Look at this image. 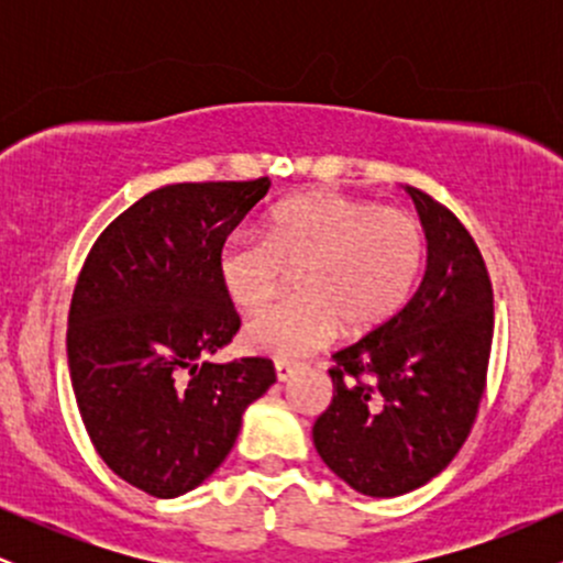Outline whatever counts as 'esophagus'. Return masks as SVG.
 I'll return each mask as SVG.
<instances>
[{"label": "esophagus", "mask_w": 563, "mask_h": 563, "mask_svg": "<svg viewBox=\"0 0 563 563\" xmlns=\"http://www.w3.org/2000/svg\"><path fill=\"white\" fill-rule=\"evenodd\" d=\"M294 373H296V365L275 363V376H277V380H280V384H286V380L294 378Z\"/></svg>", "instance_id": "esophagus-1"}]
</instances>
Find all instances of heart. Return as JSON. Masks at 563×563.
Returning a JSON list of instances; mask_svg holds the SVG:
<instances>
[{
    "instance_id": "1",
    "label": "heart",
    "mask_w": 563,
    "mask_h": 563,
    "mask_svg": "<svg viewBox=\"0 0 563 563\" xmlns=\"http://www.w3.org/2000/svg\"><path fill=\"white\" fill-rule=\"evenodd\" d=\"M426 262L421 222L365 198L312 190L277 203L260 235H232L217 254L222 294L245 314L260 312L296 275L299 299L251 320L243 346L296 360L344 331L386 325L416 290Z\"/></svg>"
}]
</instances>
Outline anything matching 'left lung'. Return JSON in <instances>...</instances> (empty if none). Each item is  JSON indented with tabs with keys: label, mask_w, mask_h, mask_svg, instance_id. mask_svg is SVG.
<instances>
[{
	"label": "left lung",
	"mask_w": 563,
	"mask_h": 563,
	"mask_svg": "<svg viewBox=\"0 0 563 563\" xmlns=\"http://www.w3.org/2000/svg\"><path fill=\"white\" fill-rule=\"evenodd\" d=\"M426 275L386 325L333 354V399L312 439L325 466L367 497L431 482L479 410L493 346V286L468 230L416 187Z\"/></svg>",
	"instance_id": "left-lung-1"
}]
</instances>
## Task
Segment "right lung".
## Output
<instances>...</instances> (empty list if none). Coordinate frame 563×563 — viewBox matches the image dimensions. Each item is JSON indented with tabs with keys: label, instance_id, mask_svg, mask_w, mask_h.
Returning <instances> with one entry per match:
<instances>
[{
	"label": "right lung",
	"instance_id": "right-lung-1",
	"mask_svg": "<svg viewBox=\"0 0 563 563\" xmlns=\"http://www.w3.org/2000/svg\"><path fill=\"white\" fill-rule=\"evenodd\" d=\"M269 185L158 187L84 262L68 312L76 405L108 468L153 497L209 479L245 407L275 384L269 360H209L241 328L217 280V254Z\"/></svg>",
	"mask_w": 563,
	"mask_h": 563
}]
</instances>
